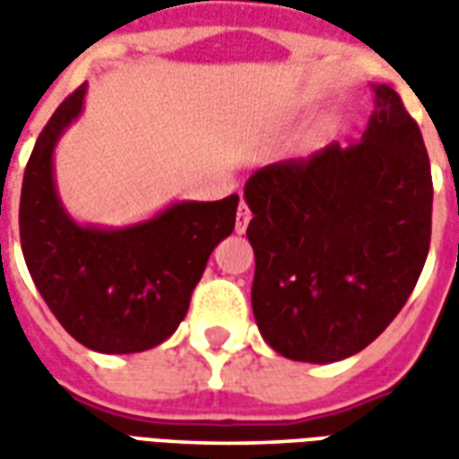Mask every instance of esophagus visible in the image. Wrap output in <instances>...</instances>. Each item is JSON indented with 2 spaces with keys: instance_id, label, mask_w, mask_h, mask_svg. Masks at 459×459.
I'll list each match as a JSON object with an SVG mask.
<instances>
[{
  "instance_id": "1",
  "label": "esophagus",
  "mask_w": 459,
  "mask_h": 459,
  "mask_svg": "<svg viewBox=\"0 0 459 459\" xmlns=\"http://www.w3.org/2000/svg\"><path fill=\"white\" fill-rule=\"evenodd\" d=\"M250 220H253V214H250L247 204H239L238 220H235V232H238V235H242V232L247 230V224H250Z\"/></svg>"
}]
</instances>
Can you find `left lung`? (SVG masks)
<instances>
[{
  "mask_svg": "<svg viewBox=\"0 0 459 459\" xmlns=\"http://www.w3.org/2000/svg\"><path fill=\"white\" fill-rule=\"evenodd\" d=\"M360 143L255 170L245 184L263 340L299 362L365 350L414 291L432 239V168L401 97L373 83Z\"/></svg>",
  "mask_w": 459,
  "mask_h": 459,
  "instance_id": "obj_1",
  "label": "left lung"
}]
</instances>
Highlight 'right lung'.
<instances>
[{
	"mask_svg": "<svg viewBox=\"0 0 459 459\" xmlns=\"http://www.w3.org/2000/svg\"><path fill=\"white\" fill-rule=\"evenodd\" d=\"M86 83L63 101L27 160L20 242L27 271L63 329L94 352L127 355L184 322L206 260L235 230L239 196L176 202L127 227L81 224L61 204L53 152L83 112Z\"/></svg>",
	"mask_w": 459,
	"mask_h": 459,
	"instance_id": "1",
	"label": "right lung"
}]
</instances>
